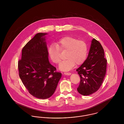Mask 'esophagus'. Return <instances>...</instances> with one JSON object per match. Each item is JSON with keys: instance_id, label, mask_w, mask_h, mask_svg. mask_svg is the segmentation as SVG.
Returning a JSON list of instances; mask_svg holds the SVG:
<instances>
[{"instance_id": "34e87169", "label": "esophagus", "mask_w": 124, "mask_h": 124, "mask_svg": "<svg viewBox=\"0 0 124 124\" xmlns=\"http://www.w3.org/2000/svg\"><path fill=\"white\" fill-rule=\"evenodd\" d=\"M64 75H67V76H70L71 75V74L70 73H64Z\"/></svg>"}]
</instances>
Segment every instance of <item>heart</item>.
<instances>
[{"mask_svg":"<svg viewBox=\"0 0 124 124\" xmlns=\"http://www.w3.org/2000/svg\"><path fill=\"white\" fill-rule=\"evenodd\" d=\"M67 50L66 60L61 62L59 65V69L67 71L71 70L76 64L80 65L85 60L88 48L85 41L72 37L66 36L60 39L51 44L48 48L49 57L55 64L60 61L59 53L60 50Z\"/></svg>","mask_w":124,"mask_h":124,"instance_id":"heart-1","label":"heart"}]
</instances>
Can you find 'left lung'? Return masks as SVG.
<instances>
[{
	"mask_svg": "<svg viewBox=\"0 0 124 124\" xmlns=\"http://www.w3.org/2000/svg\"><path fill=\"white\" fill-rule=\"evenodd\" d=\"M107 60L101 43L95 39L91 41L88 57L76 69L81 78L77 90L83 95H89L98 90L106 73Z\"/></svg>",
	"mask_w": 124,
	"mask_h": 124,
	"instance_id": "8db88e82",
	"label": "left lung"
}]
</instances>
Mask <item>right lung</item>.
I'll return each instance as SVG.
<instances>
[{
    "mask_svg": "<svg viewBox=\"0 0 124 124\" xmlns=\"http://www.w3.org/2000/svg\"><path fill=\"white\" fill-rule=\"evenodd\" d=\"M47 33H38L22 49L19 60V75L23 85L33 96L41 99L54 93L62 74L56 71L48 60Z\"/></svg>",
    "mask_w": 124,
    "mask_h": 124,
    "instance_id": "right-lung-1",
    "label": "right lung"
}]
</instances>
